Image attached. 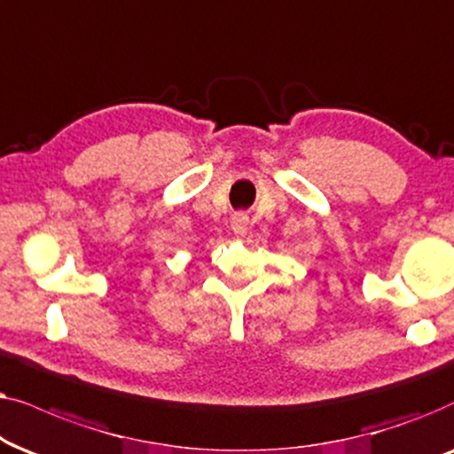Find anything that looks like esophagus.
Masks as SVG:
<instances>
[{
  "label": "esophagus",
  "instance_id": "1",
  "mask_svg": "<svg viewBox=\"0 0 454 454\" xmlns=\"http://www.w3.org/2000/svg\"><path fill=\"white\" fill-rule=\"evenodd\" d=\"M231 226H232V232L237 234V239H243L247 231H249V217L245 214H234L231 220Z\"/></svg>",
  "mask_w": 454,
  "mask_h": 454
}]
</instances>
